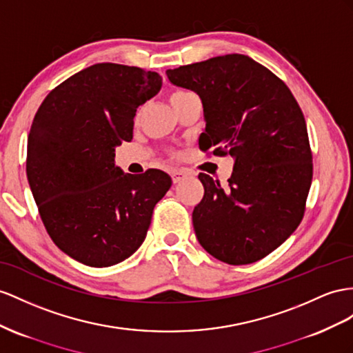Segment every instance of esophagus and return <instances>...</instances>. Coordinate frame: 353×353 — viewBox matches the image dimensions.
Here are the masks:
<instances>
[{
  "instance_id": "1",
  "label": "esophagus",
  "mask_w": 353,
  "mask_h": 353,
  "mask_svg": "<svg viewBox=\"0 0 353 353\" xmlns=\"http://www.w3.org/2000/svg\"><path fill=\"white\" fill-rule=\"evenodd\" d=\"M188 176H191V173H189V171H186V170H173V171H171V177H173L174 183H179L180 180H183Z\"/></svg>"
}]
</instances>
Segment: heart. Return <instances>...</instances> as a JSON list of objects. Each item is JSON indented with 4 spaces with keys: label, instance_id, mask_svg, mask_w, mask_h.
Segmentation results:
<instances>
[{
    "label": "heart",
    "instance_id": "heart-1",
    "mask_svg": "<svg viewBox=\"0 0 353 353\" xmlns=\"http://www.w3.org/2000/svg\"><path fill=\"white\" fill-rule=\"evenodd\" d=\"M186 94H189L188 90H174V92L171 94V97H170V101H173V99L182 97V95H186Z\"/></svg>",
    "mask_w": 353,
    "mask_h": 353
}]
</instances>
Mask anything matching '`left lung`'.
<instances>
[{
  "instance_id": "8db88e82",
  "label": "left lung",
  "mask_w": 353,
  "mask_h": 353,
  "mask_svg": "<svg viewBox=\"0 0 353 353\" xmlns=\"http://www.w3.org/2000/svg\"><path fill=\"white\" fill-rule=\"evenodd\" d=\"M165 73L201 99L200 149L236 158L227 188L198 176L204 196L192 212L195 236L222 263H256L303 219L313 165L301 108L276 74L239 53Z\"/></svg>"
}]
</instances>
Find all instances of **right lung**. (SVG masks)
<instances>
[{"label": "right lung", "mask_w": 353, "mask_h": 353, "mask_svg": "<svg viewBox=\"0 0 353 353\" xmlns=\"http://www.w3.org/2000/svg\"><path fill=\"white\" fill-rule=\"evenodd\" d=\"M162 86L155 71L90 65L44 98L26 149V177L53 243L79 263L110 267L146 239L171 177L123 173L114 149L132 139L135 112Z\"/></svg>", "instance_id": "1"}]
</instances>
